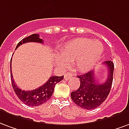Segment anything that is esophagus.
<instances>
[{
	"instance_id": "obj_1",
	"label": "esophagus",
	"mask_w": 129,
	"mask_h": 129,
	"mask_svg": "<svg viewBox=\"0 0 129 129\" xmlns=\"http://www.w3.org/2000/svg\"><path fill=\"white\" fill-rule=\"evenodd\" d=\"M73 76V75L71 74V72H67L64 75V79L66 80H68L69 79H71V78Z\"/></svg>"
}]
</instances>
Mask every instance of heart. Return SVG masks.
Returning <instances> with one entry per match:
<instances>
[{
    "instance_id": "b5f03b06",
    "label": "heart",
    "mask_w": 129,
    "mask_h": 129,
    "mask_svg": "<svg viewBox=\"0 0 129 129\" xmlns=\"http://www.w3.org/2000/svg\"><path fill=\"white\" fill-rule=\"evenodd\" d=\"M103 53V46L98 40L79 38L67 43L60 51L61 57L56 60L61 65L67 60H76V65L79 71L86 72L99 61Z\"/></svg>"
}]
</instances>
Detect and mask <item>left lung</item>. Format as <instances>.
I'll return each mask as SVG.
<instances>
[{"instance_id":"left-lung-1","label":"left lung","mask_w":129,"mask_h":129,"mask_svg":"<svg viewBox=\"0 0 129 129\" xmlns=\"http://www.w3.org/2000/svg\"><path fill=\"white\" fill-rule=\"evenodd\" d=\"M108 69V76L104 83L100 84L95 77L94 71H88L78 76L80 85L75 91H72V100L79 107L87 110L94 109L102 104L109 94L112 86L114 64L111 60L104 62Z\"/></svg>"}]
</instances>
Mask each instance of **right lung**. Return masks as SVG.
Instances as JSON below:
<instances>
[{"instance_id":"obj_1","label":"right lung","mask_w":129,"mask_h":129,"mask_svg":"<svg viewBox=\"0 0 129 129\" xmlns=\"http://www.w3.org/2000/svg\"><path fill=\"white\" fill-rule=\"evenodd\" d=\"M32 42L33 43H43V39L40 38L39 35L34 34L28 37L25 38L24 39H22V40L20 41L18 44L17 45L16 49H17L20 45H22L24 43H32ZM11 65H12V59H11L10 67ZM10 71H11L12 87H13L15 93L24 104L28 105V106H31V107H37V106L41 105L48 101L53 94L55 84L61 80H62L64 78V76H51L43 86H40L37 89H34L31 91H24V90L20 89L19 87L16 84L14 80L13 79L12 68H10Z\"/></svg>"}]
</instances>
